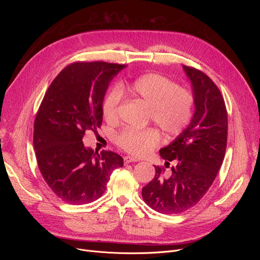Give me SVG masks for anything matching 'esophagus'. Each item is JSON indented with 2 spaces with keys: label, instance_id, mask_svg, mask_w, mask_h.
Segmentation results:
<instances>
[{
  "label": "esophagus",
  "instance_id": "obj_1",
  "mask_svg": "<svg viewBox=\"0 0 260 260\" xmlns=\"http://www.w3.org/2000/svg\"><path fill=\"white\" fill-rule=\"evenodd\" d=\"M137 161H139L137 158H134V157H131V156H125L124 157L125 165H128V163H131V162H137Z\"/></svg>",
  "mask_w": 260,
  "mask_h": 260
}]
</instances>
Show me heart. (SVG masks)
I'll list each match as a JSON object with an SVG mask.
<instances>
[{"label": "heart", "mask_w": 260, "mask_h": 260, "mask_svg": "<svg viewBox=\"0 0 260 260\" xmlns=\"http://www.w3.org/2000/svg\"><path fill=\"white\" fill-rule=\"evenodd\" d=\"M121 93L138 99L149 106V118L168 137L180 135L192 119L194 97L186 88L177 86L171 79L155 73L142 75L125 86L108 90L102 101V115L106 122L115 123ZM159 132L155 128H125L116 137L117 144L135 156H144L158 145Z\"/></svg>", "instance_id": "obj_1"}]
</instances>
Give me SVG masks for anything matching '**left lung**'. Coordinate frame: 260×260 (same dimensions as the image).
Returning a JSON list of instances; mask_svg holds the SVG:
<instances>
[{
	"label": "left lung",
	"mask_w": 260,
	"mask_h": 260,
	"mask_svg": "<svg viewBox=\"0 0 260 260\" xmlns=\"http://www.w3.org/2000/svg\"><path fill=\"white\" fill-rule=\"evenodd\" d=\"M193 88L195 113L188 126L160 149L165 167H155L154 179L142 188L144 202L162 214H180L206 195L220 170L228 139L223 97L201 71L183 65ZM173 161L170 174L165 168Z\"/></svg>",
	"instance_id": "8db88e82"
}]
</instances>
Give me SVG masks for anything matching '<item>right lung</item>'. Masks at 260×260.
Wrapping results in <instances>:
<instances>
[{
  "mask_svg": "<svg viewBox=\"0 0 260 260\" xmlns=\"http://www.w3.org/2000/svg\"><path fill=\"white\" fill-rule=\"evenodd\" d=\"M125 65L75 62L54 78L41 102L34 125L39 170L52 192L70 204L99 199L123 158L85 147V132L102 124V101L109 82Z\"/></svg>",
  "mask_w": 260,
  "mask_h": 260,
  "instance_id": "1",
  "label": "right lung"
}]
</instances>
